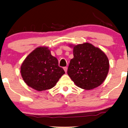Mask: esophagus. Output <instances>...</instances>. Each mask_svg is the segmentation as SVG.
<instances>
[{
	"mask_svg": "<svg viewBox=\"0 0 128 128\" xmlns=\"http://www.w3.org/2000/svg\"><path fill=\"white\" fill-rule=\"evenodd\" d=\"M64 72H65L66 73L67 72V70H68V68L67 67H64Z\"/></svg>",
	"mask_w": 128,
	"mask_h": 128,
	"instance_id": "1",
	"label": "esophagus"
}]
</instances>
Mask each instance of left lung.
<instances>
[{
	"instance_id": "1",
	"label": "left lung",
	"mask_w": 128,
	"mask_h": 128,
	"mask_svg": "<svg viewBox=\"0 0 128 128\" xmlns=\"http://www.w3.org/2000/svg\"><path fill=\"white\" fill-rule=\"evenodd\" d=\"M74 58L70 61L68 74L81 88L92 90L103 83L109 70L106 54L89 43L73 46Z\"/></svg>"
}]
</instances>
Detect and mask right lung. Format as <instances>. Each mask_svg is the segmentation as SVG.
Returning <instances> with one entry per match:
<instances>
[{
	"mask_svg": "<svg viewBox=\"0 0 128 128\" xmlns=\"http://www.w3.org/2000/svg\"><path fill=\"white\" fill-rule=\"evenodd\" d=\"M58 60L51 55L47 47H39L29 54L21 66V74L25 83L37 91L50 89L64 74Z\"/></svg>",
	"mask_w": 128,
	"mask_h": 128,
	"instance_id": "add662e5",
	"label": "right lung"
}]
</instances>
